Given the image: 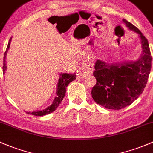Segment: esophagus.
Returning a JSON list of instances; mask_svg holds the SVG:
<instances>
[{
    "label": "esophagus",
    "mask_w": 153,
    "mask_h": 153,
    "mask_svg": "<svg viewBox=\"0 0 153 153\" xmlns=\"http://www.w3.org/2000/svg\"><path fill=\"white\" fill-rule=\"evenodd\" d=\"M82 66L78 70V75L81 78H85L91 75L94 70V65L87 59H85L82 62Z\"/></svg>",
    "instance_id": "1"
}]
</instances>
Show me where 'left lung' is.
<instances>
[{"mask_svg":"<svg viewBox=\"0 0 153 153\" xmlns=\"http://www.w3.org/2000/svg\"><path fill=\"white\" fill-rule=\"evenodd\" d=\"M125 25L133 30L140 39L141 56L136 61L108 63L97 60L93 75L97 80L91 89L94 100L105 108L120 110L133 103L144 91L151 70L149 43L142 33L123 19Z\"/></svg>","mask_w":153,"mask_h":153,"instance_id":"8db88e82","label":"left lung"}]
</instances>
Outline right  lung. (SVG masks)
I'll use <instances>...</instances> for the list:
<instances>
[{
	"label": "right lung",
	"instance_id": "add662e5",
	"mask_svg": "<svg viewBox=\"0 0 153 153\" xmlns=\"http://www.w3.org/2000/svg\"><path fill=\"white\" fill-rule=\"evenodd\" d=\"M12 42V37L9 39V42L8 43L7 48H6V51L4 53V67H3V72L5 74L6 72V69H7V66H6V55H7V52L9 51V48H10V43ZM76 79V75L75 73H60L59 74V79L57 83V88H56V96L54 98L53 102H52L51 105L48 106L46 108L42 109L41 111H25L26 113L34 115V116H43L48 114H51L52 112H53L57 108V107L59 106V104L62 102V100L64 96H65L66 91H67V86H68L69 83L70 82H72L74 80Z\"/></svg>",
	"mask_w": 153,
	"mask_h": 153
}]
</instances>
